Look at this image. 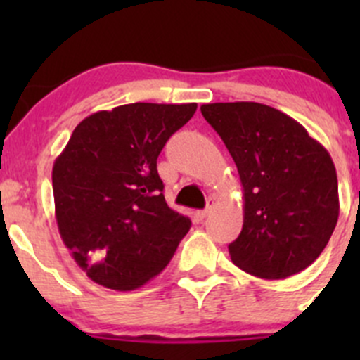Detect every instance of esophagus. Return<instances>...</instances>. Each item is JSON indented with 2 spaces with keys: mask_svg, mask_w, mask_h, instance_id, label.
<instances>
[{
  "mask_svg": "<svg viewBox=\"0 0 360 360\" xmlns=\"http://www.w3.org/2000/svg\"><path fill=\"white\" fill-rule=\"evenodd\" d=\"M212 209H214V200H212V198H210L209 203H207L205 209H203V210H198L197 216L200 217V219H203V217H207V216H209L210 212H212Z\"/></svg>",
  "mask_w": 360,
  "mask_h": 360,
  "instance_id": "1",
  "label": "esophagus"
}]
</instances>
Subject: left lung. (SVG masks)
<instances>
[{"label":"left lung","instance_id":"left-lung-1","mask_svg":"<svg viewBox=\"0 0 360 360\" xmlns=\"http://www.w3.org/2000/svg\"><path fill=\"white\" fill-rule=\"evenodd\" d=\"M244 188V226L231 261L259 278H288L328 245L340 216L331 155L285 112L259 103L200 106Z\"/></svg>","mask_w":360,"mask_h":360}]
</instances>
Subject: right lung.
Instances as JSON below:
<instances>
[{
  "label": "right lung",
  "mask_w": 360,
  "mask_h": 360,
  "mask_svg": "<svg viewBox=\"0 0 360 360\" xmlns=\"http://www.w3.org/2000/svg\"><path fill=\"white\" fill-rule=\"evenodd\" d=\"M197 104H123L76 125L52 169L56 219L96 284L132 291L169 264L190 217L163 197L157 158Z\"/></svg>",
  "instance_id": "right-lung-1"
}]
</instances>
